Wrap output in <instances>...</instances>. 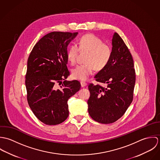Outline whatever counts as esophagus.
Returning a JSON list of instances; mask_svg holds the SVG:
<instances>
[{"label":"esophagus","instance_id":"1","mask_svg":"<svg viewBox=\"0 0 160 160\" xmlns=\"http://www.w3.org/2000/svg\"><path fill=\"white\" fill-rule=\"evenodd\" d=\"M81 86L82 88H84V87H86L87 86V83L85 82H83V81H81Z\"/></svg>","mask_w":160,"mask_h":160}]
</instances>
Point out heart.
Returning a JSON list of instances; mask_svg holds the SVG:
<instances>
[{"mask_svg":"<svg viewBox=\"0 0 160 160\" xmlns=\"http://www.w3.org/2000/svg\"><path fill=\"white\" fill-rule=\"evenodd\" d=\"M78 47L73 44L67 51V59L71 65L76 63L79 51H88L85 63L78 65L72 70V78L80 81H86L93 73L95 69L104 68L110 60L112 55V47L104 43L103 40L93 34L82 36L78 42Z\"/></svg>","mask_w":160,"mask_h":160,"instance_id":"heart-1","label":"heart"}]
</instances>
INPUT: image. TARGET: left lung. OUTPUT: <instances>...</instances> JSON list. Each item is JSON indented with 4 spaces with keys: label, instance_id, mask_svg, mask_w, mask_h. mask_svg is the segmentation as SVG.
<instances>
[{
    "label": "left lung",
    "instance_id": "8db88e82",
    "mask_svg": "<svg viewBox=\"0 0 160 160\" xmlns=\"http://www.w3.org/2000/svg\"><path fill=\"white\" fill-rule=\"evenodd\" d=\"M112 55L108 65L95 76L103 87L91 83L88 112L92 118L102 124L113 123L125 113L134 96L136 72L132 55L119 35L114 32Z\"/></svg>",
    "mask_w": 160,
    "mask_h": 160
}]
</instances>
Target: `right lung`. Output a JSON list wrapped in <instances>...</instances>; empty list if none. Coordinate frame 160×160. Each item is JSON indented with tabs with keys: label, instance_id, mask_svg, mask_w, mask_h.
Segmentation results:
<instances>
[{
	"label": "right lung",
	"instance_id": "right-lung-1",
	"mask_svg": "<svg viewBox=\"0 0 160 160\" xmlns=\"http://www.w3.org/2000/svg\"><path fill=\"white\" fill-rule=\"evenodd\" d=\"M78 32L54 31L34 46L28 59L27 100L34 115L47 125H57L69 115L67 102L81 89L77 80L67 81V47Z\"/></svg>",
	"mask_w": 160,
	"mask_h": 160
}]
</instances>
